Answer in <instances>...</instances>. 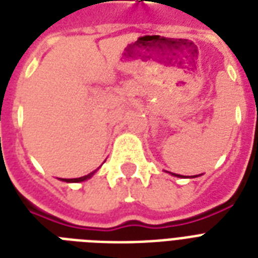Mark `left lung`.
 I'll return each mask as SVG.
<instances>
[{"label":"left lung","instance_id":"1","mask_svg":"<svg viewBox=\"0 0 258 258\" xmlns=\"http://www.w3.org/2000/svg\"><path fill=\"white\" fill-rule=\"evenodd\" d=\"M174 175H175V176H182V175H179V174H174Z\"/></svg>","mask_w":258,"mask_h":258}]
</instances>
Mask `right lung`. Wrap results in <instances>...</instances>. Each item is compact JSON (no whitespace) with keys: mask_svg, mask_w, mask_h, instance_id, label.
I'll return each mask as SVG.
<instances>
[{"mask_svg":"<svg viewBox=\"0 0 258 258\" xmlns=\"http://www.w3.org/2000/svg\"><path fill=\"white\" fill-rule=\"evenodd\" d=\"M93 172H95V171H92V172H89L88 175L80 176V178H74V179H62V180H66V182H82V180H86V179H88L89 176L92 175Z\"/></svg>","mask_w":258,"mask_h":258,"instance_id":"right-lung-1","label":"right lung"}]
</instances>
